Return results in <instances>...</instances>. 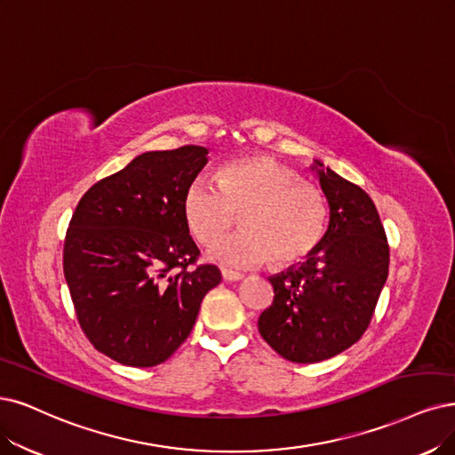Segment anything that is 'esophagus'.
Here are the masks:
<instances>
[{"label": "esophagus", "instance_id": "34e87169", "mask_svg": "<svg viewBox=\"0 0 455 455\" xmlns=\"http://www.w3.org/2000/svg\"><path fill=\"white\" fill-rule=\"evenodd\" d=\"M221 275H223V279L225 281H242L243 279V275L242 274H238V272H232V270H223L221 272Z\"/></svg>", "mask_w": 455, "mask_h": 455}]
</instances>
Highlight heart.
Segmentation results:
<instances>
[{
	"mask_svg": "<svg viewBox=\"0 0 455 455\" xmlns=\"http://www.w3.org/2000/svg\"><path fill=\"white\" fill-rule=\"evenodd\" d=\"M217 182L198 176L181 200L185 223L202 245L223 238L234 225V212H243V232L217 243L210 251L212 260L230 267L270 260L289 266L306 259L323 240L324 196L274 157L228 161L217 171Z\"/></svg>",
	"mask_w": 455,
	"mask_h": 455,
	"instance_id": "1",
	"label": "heart"
}]
</instances>
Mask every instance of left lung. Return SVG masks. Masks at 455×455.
<instances>
[{
    "instance_id": "1",
    "label": "left lung",
    "mask_w": 455,
    "mask_h": 455,
    "mask_svg": "<svg viewBox=\"0 0 455 455\" xmlns=\"http://www.w3.org/2000/svg\"><path fill=\"white\" fill-rule=\"evenodd\" d=\"M330 208L323 240L306 262L275 274L274 304L259 331L277 355L315 363L355 345L367 330L388 277L390 249L379 212L358 185L313 159Z\"/></svg>"
}]
</instances>
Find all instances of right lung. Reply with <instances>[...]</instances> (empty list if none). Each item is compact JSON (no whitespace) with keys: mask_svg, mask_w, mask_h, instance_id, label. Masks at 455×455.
<instances>
[{"mask_svg":"<svg viewBox=\"0 0 455 455\" xmlns=\"http://www.w3.org/2000/svg\"><path fill=\"white\" fill-rule=\"evenodd\" d=\"M206 163L202 146L146 151L97 181L73 213L63 274L78 323L99 352L124 365L171 358L221 283L215 266L188 272L200 251L181 200Z\"/></svg>","mask_w":455,"mask_h":455,"instance_id":"obj_1","label":"right lung"}]
</instances>
